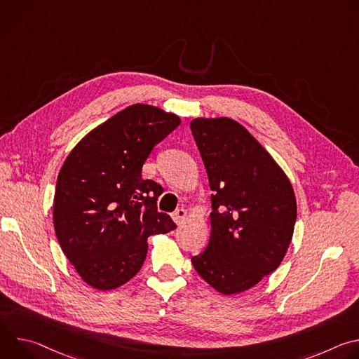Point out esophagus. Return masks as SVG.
<instances>
[{
	"label": "esophagus",
	"mask_w": 359,
	"mask_h": 359,
	"mask_svg": "<svg viewBox=\"0 0 359 359\" xmlns=\"http://www.w3.org/2000/svg\"><path fill=\"white\" fill-rule=\"evenodd\" d=\"M186 217H187V210L183 209V208L177 209V210L173 213V220H175L176 223H182Z\"/></svg>",
	"instance_id": "34e87169"
}]
</instances>
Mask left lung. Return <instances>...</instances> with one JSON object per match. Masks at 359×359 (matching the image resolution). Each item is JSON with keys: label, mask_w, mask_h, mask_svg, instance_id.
<instances>
[{"label": "left lung", "mask_w": 359, "mask_h": 359, "mask_svg": "<svg viewBox=\"0 0 359 359\" xmlns=\"http://www.w3.org/2000/svg\"><path fill=\"white\" fill-rule=\"evenodd\" d=\"M190 129L215 191L210 240L191 264L216 291L238 294L281 264L297 219L294 189L238 122L196 118Z\"/></svg>", "instance_id": "1"}]
</instances>
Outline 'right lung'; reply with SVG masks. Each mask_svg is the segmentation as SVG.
Returning a JSON list of instances; mask_svg holds the SVG:
<instances>
[{"mask_svg":"<svg viewBox=\"0 0 359 359\" xmlns=\"http://www.w3.org/2000/svg\"><path fill=\"white\" fill-rule=\"evenodd\" d=\"M180 118L135 104L82 137L65 159L54 197L60 245L79 277L108 291L133 278L147 252V237L176 229L158 212L163 187L142 177V166Z\"/></svg>","mask_w":359,"mask_h":359,"instance_id":"1","label":"right lung"}]
</instances>
